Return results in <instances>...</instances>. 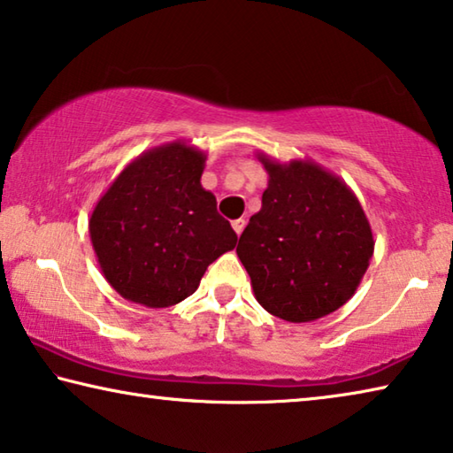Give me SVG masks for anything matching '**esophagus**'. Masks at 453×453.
Listing matches in <instances>:
<instances>
[{
    "mask_svg": "<svg viewBox=\"0 0 453 453\" xmlns=\"http://www.w3.org/2000/svg\"><path fill=\"white\" fill-rule=\"evenodd\" d=\"M244 225H247V222H244V219H236V220H233V228H234V233L241 236V233L244 231Z\"/></svg>",
    "mask_w": 453,
    "mask_h": 453,
    "instance_id": "1",
    "label": "esophagus"
}]
</instances>
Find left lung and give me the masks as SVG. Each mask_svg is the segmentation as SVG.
<instances>
[{
    "mask_svg": "<svg viewBox=\"0 0 453 453\" xmlns=\"http://www.w3.org/2000/svg\"><path fill=\"white\" fill-rule=\"evenodd\" d=\"M257 158L269 184L236 255L265 311L291 323L317 321L357 291L375 249L372 225L331 170L311 158Z\"/></svg>",
    "mask_w": 453,
    "mask_h": 453,
    "instance_id": "1",
    "label": "left lung"
}]
</instances>
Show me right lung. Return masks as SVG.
Instances as JSON below:
<instances>
[{
	"mask_svg": "<svg viewBox=\"0 0 453 453\" xmlns=\"http://www.w3.org/2000/svg\"><path fill=\"white\" fill-rule=\"evenodd\" d=\"M206 152L187 140L154 146L122 168L90 214L100 271L126 301L173 307L198 288L236 233L203 188Z\"/></svg>",
	"mask_w": 453,
	"mask_h": 453,
	"instance_id": "1",
	"label": "right lung"
}]
</instances>
